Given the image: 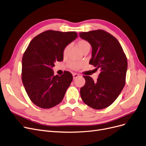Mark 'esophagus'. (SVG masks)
I'll list each match as a JSON object with an SVG mask.
<instances>
[{
    "mask_svg": "<svg viewBox=\"0 0 146 146\" xmlns=\"http://www.w3.org/2000/svg\"><path fill=\"white\" fill-rule=\"evenodd\" d=\"M79 76V74H77V73H73V79H76L77 78H78Z\"/></svg>",
    "mask_w": 146,
    "mask_h": 146,
    "instance_id": "obj_1",
    "label": "esophagus"
}]
</instances>
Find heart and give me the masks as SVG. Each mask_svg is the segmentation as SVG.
Returning <instances> with one entry per match:
<instances>
[{
    "label": "heart",
    "instance_id": "heart-1",
    "mask_svg": "<svg viewBox=\"0 0 146 146\" xmlns=\"http://www.w3.org/2000/svg\"><path fill=\"white\" fill-rule=\"evenodd\" d=\"M78 46L79 48L80 49L81 51L82 52L84 49H85L87 48H90V44L88 41L85 40H80L78 42ZM70 49V45H67L64 50H63V56L66 57V56H67L68 53L69 52ZM68 66L70 68H71L74 70H76L82 66V63L80 62H74V61H70L69 62L68 64Z\"/></svg>",
    "mask_w": 146,
    "mask_h": 146
}]
</instances>
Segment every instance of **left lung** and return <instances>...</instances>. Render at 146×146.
Segmentation results:
<instances>
[{
	"label": "left lung",
	"mask_w": 146,
	"mask_h": 146,
	"mask_svg": "<svg viewBox=\"0 0 146 146\" xmlns=\"http://www.w3.org/2000/svg\"><path fill=\"white\" fill-rule=\"evenodd\" d=\"M79 36L92 46L90 64L101 71L96 81L84 76L85 84L80 91L82 100L94 109H105L116 100L125 86L127 58L118 40L104 30L82 32Z\"/></svg>",
	"instance_id": "left-lung-1"
}]
</instances>
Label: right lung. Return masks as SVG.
Instances as JSON below:
<instances>
[{"mask_svg": "<svg viewBox=\"0 0 146 146\" xmlns=\"http://www.w3.org/2000/svg\"><path fill=\"white\" fill-rule=\"evenodd\" d=\"M78 37L76 31L47 30L31 40L22 59V81L30 100L37 106L50 109L61 102L73 80L66 72L54 75V62L63 60V50Z\"/></svg>", "mask_w": 146, "mask_h": 146, "instance_id": "right-lung-1", "label": "right lung"}]
</instances>
